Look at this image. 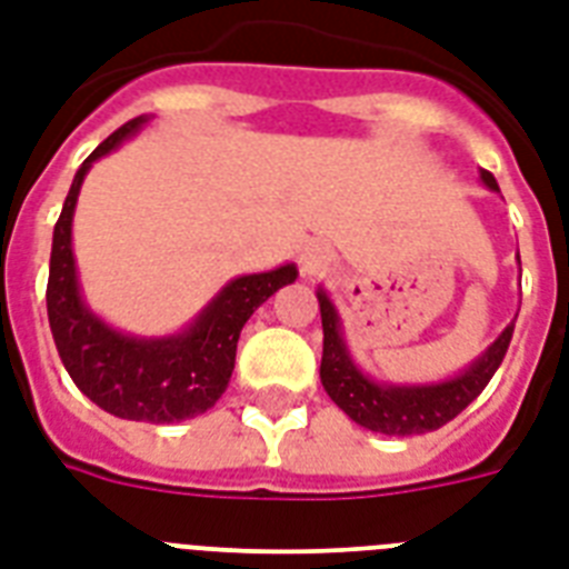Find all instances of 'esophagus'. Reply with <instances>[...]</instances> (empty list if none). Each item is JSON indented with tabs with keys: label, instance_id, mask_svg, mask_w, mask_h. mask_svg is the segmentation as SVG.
I'll return each mask as SVG.
<instances>
[{
	"label": "esophagus",
	"instance_id": "34e87169",
	"mask_svg": "<svg viewBox=\"0 0 569 569\" xmlns=\"http://www.w3.org/2000/svg\"><path fill=\"white\" fill-rule=\"evenodd\" d=\"M298 262H301L303 274H319L325 271L330 262V250L321 244V241H307L298 253Z\"/></svg>",
	"mask_w": 569,
	"mask_h": 569
}]
</instances>
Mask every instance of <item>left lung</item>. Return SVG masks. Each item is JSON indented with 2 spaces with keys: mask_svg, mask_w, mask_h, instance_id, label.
Masks as SVG:
<instances>
[{
  "mask_svg": "<svg viewBox=\"0 0 569 569\" xmlns=\"http://www.w3.org/2000/svg\"><path fill=\"white\" fill-rule=\"evenodd\" d=\"M490 191H499L493 173H478ZM520 262V250H517ZM321 310V330H325V348H321V387L339 410H346L360 428L387 437H410V433L437 431L446 422L481 396V389L490 383L496 369L502 366V357L511 346L513 319L481 355L460 372L442 380H422V383H396V380H375L357 363L346 342L342 316L337 303L330 301L325 286L316 289Z\"/></svg>",
  "mask_w": 569,
  "mask_h": 569,
  "instance_id": "1",
  "label": "left lung"
}]
</instances>
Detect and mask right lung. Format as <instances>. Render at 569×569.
Wrapping results in <instances>:
<instances>
[{"label":"right lung","instance_id":"add662e5","mask_svg":"<svg viewBox=\"0 0 569 569\" xmlns=\"http://www.w3.org/2000/svg\"><path fill=\"white\" fill-rule=\"evenodd\" d=\"M147 123V114L123 123L76 171L52 232L47 312L61 363L93 405L132 422L168 425L206 413L223 396L244 321L277 289L298 280V266L283 262L271 271L232 277L186 328L164 337L127 333L97 316L84 301L73 257L76 200L93 162L114 153Z\"/></svg>","mask_w":569,"mask_h":569}]
</instances>
